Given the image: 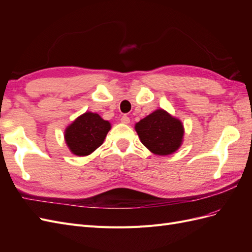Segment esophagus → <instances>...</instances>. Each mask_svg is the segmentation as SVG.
<instances>
[{
	"label": "esophagus",
	"instance_id": "obj_1",
	"mask_svg": "<svg viewBox=\"0 0 252 252\" xmlns=\"http://www.w3.org/2000/svg\"><path fill=\"white\" fill-rule=\"evenodd\" d=\"M121 122L124 124H129L130 123V119H129V117H127V116H123L121 119Z\"/></svg>",
	"mask_w": 252,
	"mask_h": 252
}]
</instances>
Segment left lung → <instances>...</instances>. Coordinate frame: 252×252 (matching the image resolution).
Here are the masks:
<instances>
[{"label":"left lung","mask_w":252,"mask_h":252,"mask_svg":"<svg viewBox=\"0 0 252 252\" xmlns=\"http://www.w3.org/2000/svg\"><path fill=\"white\" fill-rule=\"evenodd\" d=\"M134 129L142 144L157 156H169L177 151L184 139L181 120L159 108L142 119Z\"/></svg>","instance_id":"left-lung-1"}]
</instances>
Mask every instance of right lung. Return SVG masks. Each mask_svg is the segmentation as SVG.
<instances>
[{
    "label": "right lung",
    "instance_id": "obj_1",
    "mask_svg": "<svg viewBox=\"0 0 252 252\" xmlns=\"http://www.w3.org/2000/svg\"><path fill=\"white\" fill-rule=\"evenodd\" d=\"M110 129L108 121L97 113L86 111L66 127L65 143L72 155L86 157L101 146Z\"/></svg>",
    "mask_w": 252,
    "mask_h": 252
}]
</instances>
